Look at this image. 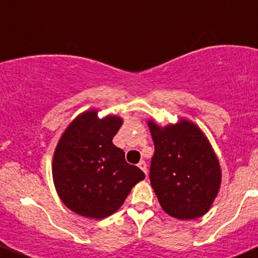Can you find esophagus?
<instances>
[{"label":"esophagus","mask_w":258,"mask_h":258,"mask_svg":"<svg viewBox=\"0 0 258 258\" xmlns=\"http://www.w3.org/2000/svg\"><path fill=\"white\" fill-rule=\"evenodd\" d=\"M137 166H139V167L141 168V170L144 171V172L146 173V175H147V165H146L145 161H140L139 165H137Z\"/></svg>","instance_id":"esophagus-1"}]
</instances>
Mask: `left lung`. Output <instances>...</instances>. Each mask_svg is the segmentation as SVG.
Listing matches in <instances>:
<instances>
[{
    "label": "left lung",
    "instance_id": "8db88e82",
    "mask_svg": "<svg viewBox=\"0 0 258 258\" xmlns=\"http://www.w3.org/2000/svg\"><path fill=\"white\" fill-rule=\"evenodd\" d=\"M147 124L155 144L150 181L162 210L181 221L206 215L222 179L206 135L186 118L163 127L152 119Z\"/></svg>",
    "mask_w": 258,
    "mask_h": 258
}]
</instances>
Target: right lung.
<instances>
[{"instance_id":"obj_1","label":"right lung","mask_w":258,"mask_h":258,"mask_svg":"<svg viewBox=\"0 0 258 258\" xmlns=\"http://www.w3.org/2000/svg\"><path fill=\"white\" fill-rule=\"evenodd\" d=\"M96 108L80 113L54 148L52 177L64 206L77 215L102 220L123 205L132 187L145 178L112 144L123 119L97 116Z\"/></svg>"}]
</instances>
